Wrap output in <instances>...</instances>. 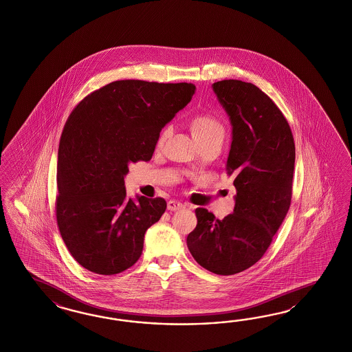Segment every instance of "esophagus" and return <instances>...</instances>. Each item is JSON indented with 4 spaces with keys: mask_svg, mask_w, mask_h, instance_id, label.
<instances>
[{
    "mask_svg": "<svg viewBox=\"0 0 352 352\" xmlns=\"http://www.w3.org/2000/svg\"><path fill=\"white\" fill-rule=\"evenodd\" d=\"M167 208L168 211H180L182 208H185V206L177 201H170L167 203Z\"/></svg>",
    "mask_w": 352,
    "mask_h": 352,
    "instance_id": "esophagus-1",
    "label": "esophagus"
}]
</instances>
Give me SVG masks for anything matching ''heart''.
<instances>
[{
    "instance_id": "1",
    "label": "heart",
    "mask_w": 352,
    "mask_h": 352,
    "mask_svg": "<svg viewBox=\"0 0 352 352\" xmlns=\"http://www.w3.org/2000/svg\"><path fill=\"white\" fill-rule=\"evenodd\" d=\"M189 126H190L191 133H192L194 139L199 142L201 146L204 144H208V142L222 144L225 140L226 129H225L221 120H219L217 117H214L212 114H198V116L192 117ZM171 132L172 127L170 124L162 129L158 135V140H157L158 148H162L164 145V142L170 139Z\"/></svg>"
}]
</instances>
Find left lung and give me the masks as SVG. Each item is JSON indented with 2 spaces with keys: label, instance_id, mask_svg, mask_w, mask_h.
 Listing matches in <instances>:
<instances>
[{
  "label": "left lung",
  "instance_id": "obj_1",
  "mask_svg": "<svg viewBox=\"0 0 352 352\" xmlns=\"http://www.w3.org/2000/svg\"><path fill=\"white\" fill-rule=\"evenodd\" d=\"M212 87L232 126L226 170L235 207L222 220L197 208L198 223L186 243L201 267L234 275L261 260L288 213L296 148L288 121L257 86L223 80Z\"/></svg>",
  "mask_w": 352,
  "mask_h": 352
}]
</instances>
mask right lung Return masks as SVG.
I'll return each mask as SVG.
<instances>
[{"mask_svg":"<svg viewBox=\"0 0 352 352\" xmlns=\"http://www.w3.org/2000/svg\"><path fill=\"white\" fill-rule=\"evenodd\" d=\"M192 83L111 82L80 101L61 132L56 221L73 258L114 275L140 258L145 231L167 208L163 198L126 197L129 166L151 161L162 129L191 100Z\"/></svg>","mask_w":352,"mask_h":352,"instance_id":"right-lung-1","label":"right lung"}]
</instances>
